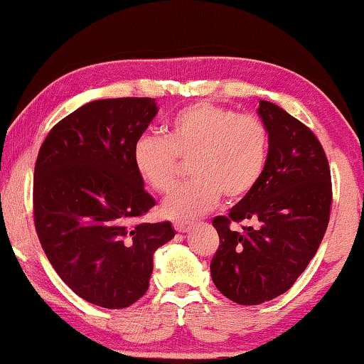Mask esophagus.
<instances>
[{
	"label": "esophagus",
	"mask_w": 364,
	"mask_h": 364,
	"mask_svg": "<svg viewBox=\"0 0 364 364\" xmlns=\"http://www.w3.org/2000/svg\"><path fill=\"white\" fill-rule=\"evenodd\" d=\"M173 227H176L177 232L186 233V232H188V230H192L193 223H191V222H176V223H173Z\"/></svg>",
	"instance_id": "34e87169"
}]
</instances>
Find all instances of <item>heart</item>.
<instances>
[{
  "instance_id": "1",
  "label": "heart",
  "mask_w": 364,
  "mask_h": 364,
  "mask_svg": "<svg viewBox=\"0 0 364 364\" xmlns=\"http://www.w3.org/2000/svg\"><path fill=\"white\" fill-rule=\"evenodd\" d=\"M270 152L265 122L252 114L210 102L178 111L167 126L166 139L144 134L134 144L132 162L141 181L167 196L177 186L182 162L193 161L187 187L164 203V215L187 220L200 217L220 202L240 200L262 181Z\"/></svg>"
}]
</instances>
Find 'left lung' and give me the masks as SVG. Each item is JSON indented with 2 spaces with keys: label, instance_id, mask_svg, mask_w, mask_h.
Returning <instances> with one entry per match:
<instances>
[{
  "label": "left lung",
  "instance_id": "obj_1",
  "mask_svg": "<svg viewBox=\"0 0 364 364\" xmlns=\"http://www.w3.org/2000/svg\"><path fill=\"white\" fill-rule=\"evenodd\" d=\"M270 134L267 168L258 186L213 218L220 245L212 280L238 305H260L290 290L325 237L333 200L326 154L315 134L277 104L260 101ZM235 221H250L240 232Z\"/></svg>",
  "mask_w": 364,
  "mask_h": 364
}]
</instances>
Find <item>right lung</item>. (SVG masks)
<instances>
[{"instance_id": "add662e5", "label": "right lung", "mask_w": 364, "mask_h": 364, "mask_svg": "<svg viewBox=\"0 0 364 364\" xmlns=\"http://www.w3.org/2000/svg\"><path fill=\"white\" fill-rule=\"evenodd\" d=\"M157 111L151 97L84 104L49 131L34 166V227L48 260L77 296L109 310L146 295L154 252L176 235L171 222H137L156 200L132 151Z\"/></svg>"}]
</instances>
